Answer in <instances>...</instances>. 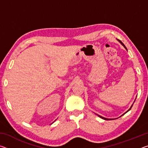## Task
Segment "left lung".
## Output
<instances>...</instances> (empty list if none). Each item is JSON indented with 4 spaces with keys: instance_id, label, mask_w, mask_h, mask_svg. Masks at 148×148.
<instances>
[{
    "instance_id": "obj_1",
    "label": "left lung",
    "mask_w": 148,
    "mask_h": 148,
    "mask_svg": "<svg viewBox=\"0 0 148 148\" xmlns=\"http://www.w3.org/2000/svg\"><path fill=\"white\" fill-rule=\"evenodd\" d=\"M119 42H121V44H123V46H124V47H125V48H126V47H125V45H124V44H123V43H122V42H121V41H119ZM126 49H127V48H126ZM132 106H131V108H130V109H129V110H128V111H127V112H129V110H131V108H132ZM99 116V117H101V118H102V119H105V120H108V119H106V118H104V117H102V116Z\"/></svg>"
}]
</instances>
